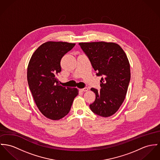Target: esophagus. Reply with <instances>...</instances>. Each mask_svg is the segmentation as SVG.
Masks as SVG:
<instances>
[{
    "label": "esophagus",
    "mask_w": 160,
    "mask_h": 160,
    "mask_svg": "<svg viewBox=\"0 0 160 160\" xmlns=\"http://www.w3.org/2000/svg\"><path fill=\"white\" fill-rule=\"evenodd\" d=\"M80 91L82 92H86V91H88V89L87 88H83V89H80Z\"/></svg>",
    "instance_id": "obj_1"
}]
</instances>
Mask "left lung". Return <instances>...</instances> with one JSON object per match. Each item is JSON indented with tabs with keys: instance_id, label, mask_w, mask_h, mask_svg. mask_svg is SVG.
<instances>
[{
	"instance_id": "left-lung-1",
	"label": "left lung",
	"mask_w": 160,
	"mask_h": 160,
	"mask_svg": "<svg viewBox=\"0 0 160 160\" xmlns=\"http://www.w3.org/2000/svg\"><path fill=\"white\" fill-rule=\"evenodd\" d=\"M98 76H102L100 90L92 88L95 101L89 105L91 111L102 117H109L123 103L130 80V63L121 47L103 41L80 42Z\"/></svg>"
}]
</instances>
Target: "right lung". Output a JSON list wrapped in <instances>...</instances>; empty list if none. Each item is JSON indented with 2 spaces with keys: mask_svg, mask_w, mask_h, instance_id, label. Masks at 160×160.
<instances>
[{
  "mask_svg": "<svg viewBox=\"0 0 160 160\" xmlns=\"http://www.w3.org/2000/svg\"><path fill=\"white\" fill-rule=\"evenodd\" d=\"M75 44L48 41L32 55L27 68V81L37 107L46 118L59 120L71 110L77 88L60 85L57 75L62 71V57Z\"/></svg>",
  "mask_w": 160,
  "mask_h": 160,
  "instance_id": "add662e5",
  "label": "right lung"
}]
</instances>
